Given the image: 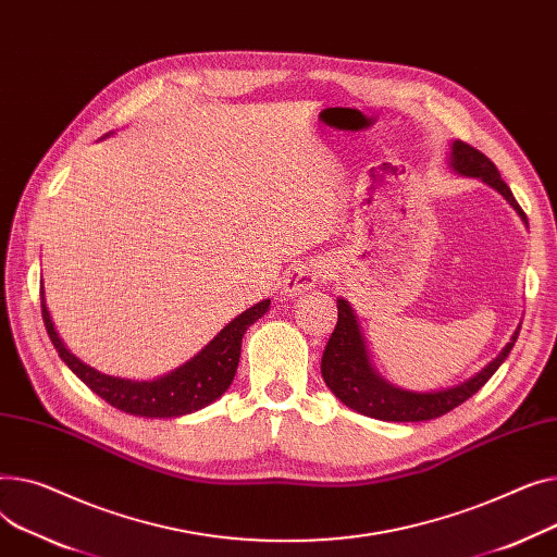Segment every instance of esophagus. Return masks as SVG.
I'll return each instance as SVG.
<instances>
[{
	"instance_id": "esophagus-1",
	"label": "esophagus",
	"mask_w": 557,
	"mask_h": 557,
	"mask_svg": "<svg viewBox=\"0 0 557 557\" xmlns=\"http://www.w3.org/2000/svg\"><path fill=\"white\" fill-rule=\"evenodd\" d=\"M323 270L325 265L321 263H301L297 268H292L287 274H285V281H283V292L285 297H299V294H306L314 287V283L323 276Z\"/></svg>"
}]
</instances>
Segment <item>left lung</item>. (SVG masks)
I'll use <instances>...</instances> for the list:
<instances>
[{
  "instance_id": "left-lung-1",
  "label": "left lung",
  "mask_w": 557,
  "mask_h": 557,
  "mask_svg": "<svg viewBox=\"0 0 557 557\" xmlns=\"http://www.w3.org/2000/svg\"><path fill=\"white\" fill-rule=\"evenodd\" d=\"M447 163L456 175L476 177L490 188H495L517 211L521 222L529 226L524 211L519 209L517 200L512 198V190L502 180L495 163L490 161L483 152L456 139L449 144ZM337 310L339 314H337L335 333L321 357L323 382L352 411L364 413L369 418H377V420H391V422L432 420L451 411L454 407H459L468 398H472L476 391L506 362V357L512 350L521 329V325H517L510 342L502 348V352L470 380L447 388H438V391H409L386 382L375 371L364 333H362V325H359V319L350 308V304L339 297Z\"/></svg>"
}]
</instances>
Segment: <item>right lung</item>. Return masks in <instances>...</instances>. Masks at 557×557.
<instances>
[{"label": "right lung", "mask_w": 557, "mask_h": 557, "mask_svg": "<svg viewBox=\"0 0 557 557\" xmlns=\"http://www.w3.org/2000/svg\"><path fill=\"white\" fill-rule=\"evenodd\" d=\"M40 304L45 329L62 362L114 409L141 418H180L215 403L234 382L247 329L270 310V299L251 306L234 321H228L198 355L166 375L154 380H127L91 369L64 346L45 301V285H40Z\"/></svg>", "instance_id": "right-lung-1"}]
</instances>
